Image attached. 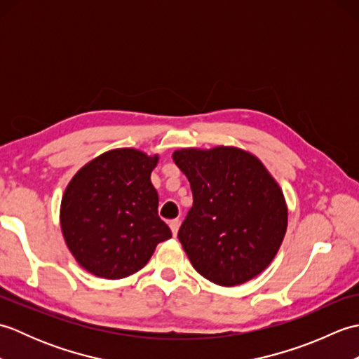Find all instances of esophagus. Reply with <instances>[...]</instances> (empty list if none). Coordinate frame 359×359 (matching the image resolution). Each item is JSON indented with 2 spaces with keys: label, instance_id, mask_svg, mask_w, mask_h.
Returning a JSON list of instances; mask_svg holds the SVG:
<instances>
[{
  "label": "esophagus",
  "instance_id": "34e87169",
  "mask_svg": "<svg viewBox=\"0 0 359 359\" xmlns=\"http://www.w3.org/2000/svg\"><path fill=\"white\" fill-rule=\"evenodd\" d=\"M179 226H180V220H179V219H172V220H170V228H171V231H172V236L177 234V231H179Z\"/></svg>",
  "mask_w": 359,
  "mask_h": 359
}]
</instances>
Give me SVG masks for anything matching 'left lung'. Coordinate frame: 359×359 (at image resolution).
I'll list each match as a JSON object with an SVG mask.
<instances>
[{
  "label": "left lung",
  "mask_w": 359,
  "mask_h": 359,
  "mask_svg": "<svg viewBox=\"0 0 359 359\" xmlns=\"http://www.w3.org/2000/svg\"><path fill=\"white\" fill-rule=\"evenodd\" d=\"M193 207L179 230L189 262L205 279L234 287L256 278L287 231L284 193L261 160L234 147L174 151Z\"/></svg>",
  "instance_id": "8db88e82"
}]
</instances>
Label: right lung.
Returning a JSON list of instances; mask_svg holds the SVG:
<instances>
[{"instance_id":"obj_1","label":"right lung","mask_w":359,"mask_h":359,"mask_svg":"<svg viewBox=\"0 0 359 359\" xmlns=\"http://www.w3.org/2000/svg\"><path fill=\"white\" fill-rule=\"evenodd\" d=\"M157 162V154L111 149L67 184L60 225L67 248L86 271L104 279L131 276L148 264L157 243L171 238L151 184Z\"/></svg>"}]
</instances>
